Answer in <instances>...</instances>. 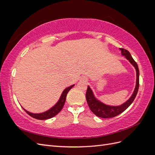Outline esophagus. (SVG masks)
Returning a JSON list of instances; mask_svg holds the SVG:
<instances>
[{"instance_id": "1", "label": "esophagus", "mask_w": 155, "mask_h": 155, "mask_svg": "<svg viewBox=\"0 0 155 155\" xmlns=\"http://www.w3.org/2000/svg\"><path fill=\"white\" fill-rule=\"evenodd\" d=\"M82 80H83V81L87 82V80H88V79H87V78H82Z\"/></svg>"}]
</instances>
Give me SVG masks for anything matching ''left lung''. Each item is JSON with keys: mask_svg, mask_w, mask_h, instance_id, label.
I'll list each match as a JSON object with an SVG mask.
<instances>
[{"mask_svg": "<svg viewBox=\"0 0 155 155\" xmlns=\"http://www.w3.org/2000/svg\"><path fill=\"white\" fill-rule=\"evenodd\" d=\"M121 51V55L125 56V58L133 64V66L136 69L137 72V82H136V87L132 96L129 99L124 103L123 104L118 106H111L104 104L100 100H98L94 96V94L92 91L91 87L88 86L87 91L86 92V99L88 105L90 108L91 111L96 116L102 118H113L118 114H121L133 102L136 96L138 93L139 88V69L137 63L134 61V60L131 56L128 50L124 48H120Z\"/></svg>", "mask_w": 155, "mask_h": 155, "instance_id": "1", "label": "left lung"}]
</instances>
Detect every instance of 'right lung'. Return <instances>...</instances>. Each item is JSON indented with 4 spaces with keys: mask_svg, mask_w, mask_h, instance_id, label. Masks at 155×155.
Segmentation results:
<instances>
[{
    "mask_svg": "<svg viewBox=\"0 0 155 155\" xmlns=\"http://www.w3.org/2000/svg\"><path fill=\"white\" fill-rule=\"evenodd\" d=\"M74 86V85H72L65 88L63 91V93L61 94V96L59 101L57 102V104H56L54 107H51V109H50L49 110H46V112H42V113L35 114V113H32V112L27 111L23 107H22V109L25 110V111L28 114H29L30 116L32 117V118H34L37 120H47V119L53 118L54 116L57 115L63 109V107L64 104L65 103V100H66L67 94L70 89H71Z\"/></svg>",
    "mask_w": 155,
    "mask_h": 155,
    "instance_id": "right-lung-1",
    "label": "right lung"
}]
</instances>
